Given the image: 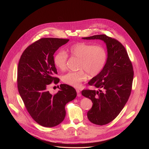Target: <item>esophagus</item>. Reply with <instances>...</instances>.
I'll list each match as a JSON object with an SVG mask.
<instances>
[{
	"mask_svg": "<svg viewBox=\"0 0 149 149\" xmlns=\"http://www.w3.org/2000/svg\"><path fill=\"white\" fill-rule=\"evenodd\" d=\"M77 96L78 97H81V94L80 93V91H79V90H77Z\"/></svg>",
	"mask_w": 149,
	"mask_h": 149,
	"instance_id": "1",
	"label": "esophagus"
}]
</instances>
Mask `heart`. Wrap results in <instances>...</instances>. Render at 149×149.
I'll return each instance as SVG.
<instances>
[{"mask_svg": "<svg viewBox=\"0 0 149 149\" xmlns=\"http://www.w3.org/2000/svg\"><path fill=\"white\" fill-rule=\"evenodd\" d=\"M67 54L59 51L54 58V64L61 71L67 68L68 55L79 60L76 72H69L62 77V81L69 86L78 87L81 82L90 77L98 75L104 70L107 61L108 54L106 49L100 45H93L85 42L71 45L67 49Z\"/></svg>", "mask_w": 149, "mask_h": 149, "instance_id": "heart-1", "label": "heart"}]
</instances>
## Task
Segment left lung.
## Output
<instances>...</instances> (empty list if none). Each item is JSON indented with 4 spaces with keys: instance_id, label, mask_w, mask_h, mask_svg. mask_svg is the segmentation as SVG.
Segmentation results:
<instances>
[{
    "instance_id": "left-lung-1",
    "label": "left lung",
    "mask_w": 149,
    "mask_h": 149,
    "mask_svg": "<svg viewBox=\"0 0 149 149\" xmlns=\"http://www.w3.org/2000/svg\"><path fill=\"white\" fill-rule=\"evenodd\" d=\"M82 39L102 40L107 48L108 58L104 70L88 82L98 90L86 89L81 92L93 102L87 113L88 120L102 125L114 120L128 101L132 90L133 67L125 48L118 40L106 35Z\"/></svg>"
}]
</instances>
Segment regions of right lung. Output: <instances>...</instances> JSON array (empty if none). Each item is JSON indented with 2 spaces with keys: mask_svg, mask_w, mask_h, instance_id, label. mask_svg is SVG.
<instances>
[{
  "mask_svg": "<svg viewBox=\"0 0 149 149\" xmlns=\"http://www.w3.org/2000/svg\"><path fill=\"white\" fill-rule=\"evenodd\" d=\"M68 39L43 38L28 46L18 63L17 82L19 94L31 117L39 124L52 127L60 124L66 115L65 105L77 96L74 88L61 84L52 95L50 85L59 82L54 54Z\"/></svg>",
  "mask_w": 149,
  "mask_h": 149,
  "instance_id": "add662e5",
  "label": "right lung"
}]
</instances>
